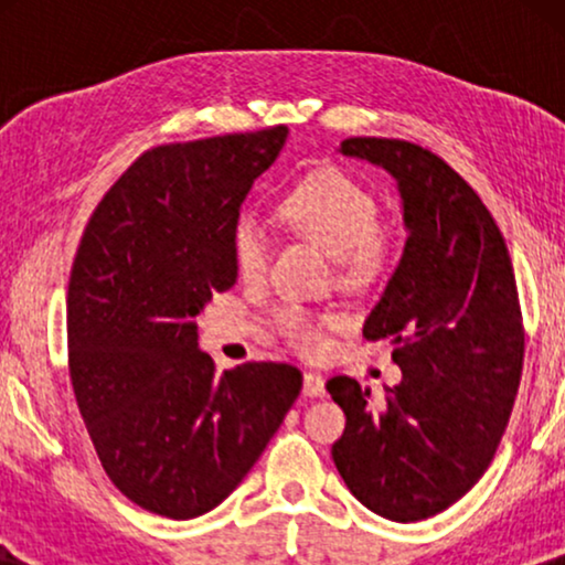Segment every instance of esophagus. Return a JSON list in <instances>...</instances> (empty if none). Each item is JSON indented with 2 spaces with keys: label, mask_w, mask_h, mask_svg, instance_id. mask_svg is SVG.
<instances>
[{
  "label": "esophagus",
  "mask_w": 565,
  "mask_h": 565,
  "mask_svg": "<svg viewBox=\"0 0 565 565\" xmlns=\"http://www.w3.org/2000/svg\"><path fill=\"white\" fill-rule=\"evenodd\" d=\"M303 393L306 396H323L327 393V383H323V377L319 373H303Z\"/></svg>",
  "instance_id": "esophagus-1"
}]
</instances>
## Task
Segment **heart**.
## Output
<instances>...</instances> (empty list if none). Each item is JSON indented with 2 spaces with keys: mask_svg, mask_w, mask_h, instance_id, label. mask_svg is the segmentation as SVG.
<instances>
[{
  "mask_svg": "<svg viewBox=\"0 0 565 565\" xmlns=\"http://www.w3.org/2000/svg\"><path fill=\"white\" fill-rule=\"evenodd\" d=\"M277 218L337 259L339 277L347 285L375 280L388 267L393 238L377 223L375 198L339 169H319L303 177L277 203ZM231 252L244 280H257L265 275L269 244L257 223L249 218L236 223L231 234ZM277 323L285 339L300 352L323 350V323L303 308H282L277 313Z\"/></svg>",
  "mask_w": 565,
  "mask_h": 565,
  "instance_id": "b5f03b06",
  "label": "heart"
}]
</instances>
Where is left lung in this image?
<instances>
[{
  "mask_svg": "<svg viewBox=\"0 0 565 565\" xmlns=\"http://www.w3.org/2000/svg\"><path fill=\"white\" fill-rule=\"evenodd\" d=\"M339 151L398 182L408 236L362 327L396 344L404 377L383 404L331 377L347 416L331 458L370 512L419 522L473 489L512 416L524 360L514 267L489 207L437 153L398 138H347Z\"/></svg>",
  "mask_w": 565,
  "mask_h": 565,
  "instance_id": "8db88e82",
  "label": "left lung"
}]
</instances>
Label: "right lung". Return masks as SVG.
<instances>
[{"label":"right lung","mask_w":565,"mask_h":565,"mask_svg":"<svg viewBox=\"0 0 565 565\" xmlns=\"http://www.w3.org/2000/svg\"><path fill=\"white\" fill-rule=\"evenodd\" d=\"M288 128L146 151L107 190L68 277V373L105 473L169 520L218 507L296 404L288 362L215 373L198 313L234 288L231 234Z\"/></svg>","instance_id":"1"}]
</instances>
